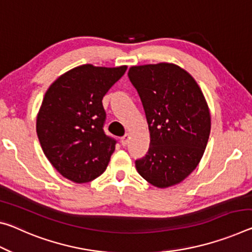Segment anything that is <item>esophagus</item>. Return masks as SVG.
I'll list each match as a JSON object with an SVG mask.
<instances>
[{
	"label": "esophagus",
	"mask_w": 252,
	"mask_h": 252,
	"mask_svg": "<svg viewBox=\"0 0 252 252\" xmlns=\"http://www.w3.org/2000/svg\"><path fill=\"white\" fill-rule=\"evenodd\" d=\"M127 142H129V134H125V135H123V137L121 138L122 146H126Z\"/></svg>",
	"instance_id": "34e87169"
}]
</instances>
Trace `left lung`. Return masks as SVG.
I'll use <instances>...</instances> for the list:
<instances>
[{
	"instance_id": "1",
	"label": "left lung",
	"mask_w": 252,
	"mask_h": 252,
	"mask_svg": "<svg viewBox=\"0 0 252 252\" xmlns=\"http://www.w3.org/2000/svg\"><path fill=\"white\" fill-rule=\"evenodd\" d=\"M150 133L146 157L135 161L138 173L158 189L177 185L196 168L211 132V114L195 79L170 63L130 67Z\"/></svg>"
}]
</instances>
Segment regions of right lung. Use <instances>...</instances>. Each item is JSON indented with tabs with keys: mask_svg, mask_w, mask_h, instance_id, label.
<instances>
[{
	"mask_svg": "<svg viewBox=\"0 0 252 252\" xmlns=\"http://www.w3.org/2000/svg\"><path fill=\"white\" fill-rule=\"evenodd\" d=\"M126 66H77L47 90L37 115V134L48 160L69 181L92 182L104 173L117 141L104 133L103 96Z\"/></svg>",
	"mask_w": 252,
	"mask_h": 252,
	"instance_id": "1",
	"label": "right lung"
}]
</instances>
